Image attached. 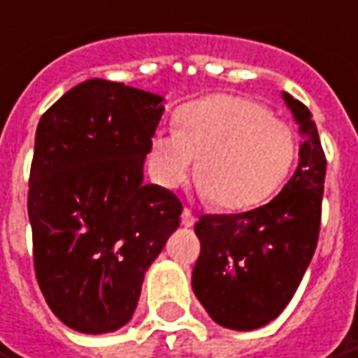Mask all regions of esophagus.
Listing matches in <instances>:
<instances>
[{
    "label": "esophagus",
    "instance_id": "obj_1",
    "mask_svg": "<svg viewBox=\"0 0 358 358\" xmlns=\"http://www.w3.org/2000/svg\"><path fill=\"white\" fill-rule=\"evenodd\" d=\"M194 216L193 212L189 210V208H183V214H181V224H183L185 228H193L194 226Z\"/></svg>",
    "mask_w": 358,
    "mask_h": 358
}]
</instances>
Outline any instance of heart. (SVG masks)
I'll return each mask as SVG.
<instances>
[{"mask_svg": "<svg viewBox=\"0 0 358 358\" xmlns=\"http://www.w3.org/2000/svg\"><path fill=\"white\" fill-rule=\"evenodd\" d=\"M296 155L294 134L259 103L214 95L185 107L177 130L159 128L150 140L155 183L177 189L196 164L201 191L222 210L257 206L277 191Z\"/></svg>", "mask_w": 358, "mask_h": 358, "instance_id": "heart-1", "label": "heart"}]
</instances>
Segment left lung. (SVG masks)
<instances>
[{
  "mask_svg": "<svg viewBox=\"0 0 358 358\" xmlns=\"http://www.w3.org/2000/svg\"><path fill=\"white\" fill-rule=\"evenodd\" d=\"M304 142L298 167L282 191L241 214H204L194 224L201 255L193 290L222 327L251 331L277 317L314 257L325 181V155L312 113L280 93Z\"/></svg>",
  "mask_w": 358,
  "mask_h": 358,
  "instance_id": "1",
  "label": "left lung"
}]
</instances>
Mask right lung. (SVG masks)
<instances>
[{"mask_svg":"<svg viewBox=\"0 0 358 358\" xmlns=\"http://www.w3.org/2000/svg\"><path fill=\"white\" fill-rule=\"evenodd\" d=\"M164 97L93 78L36 127L29 179L36 280L54 315L81 334L130 322L148 267L179 228L181 201L144 183Z\"/></svg>","mask_w":358,"mask_h":358,"instance_id":"right-lung-1","label":"right lung"}]
</instances>
